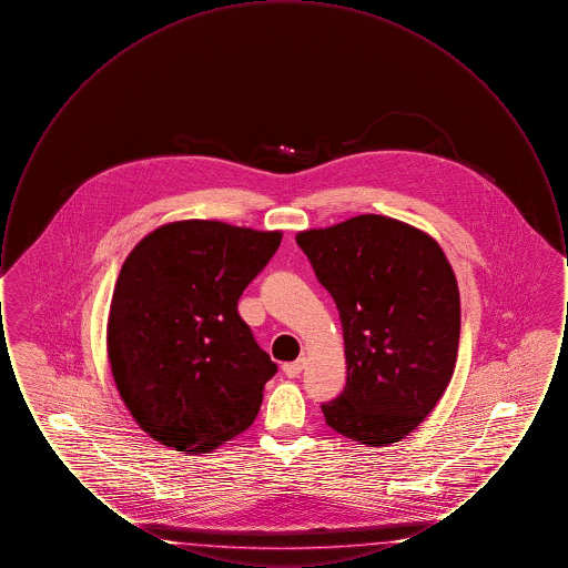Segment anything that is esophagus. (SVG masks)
Returning <instances> with one entry per match:
<instances>
[{
    "instance_id": "esophagus-1",
    "label": "esophagus",
    "mask_w": 568,
    "mask_h": 568,
    "mask_svg": "<svg viewBox=\"0 0 568 568\" xmlns=\"http://www.w3.org/2000/svg\"><path fill=\"white\" fill-rule=\"evenodd\" d=\"M304 366H306V357H297L296 362H290V364L283 366V373H285L287 377H297Z\"/></svg>"
}]
</instances>
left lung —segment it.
I'll list each match as a JSON object with an SVG mask.
<instances>
[{
    "label": "left lung",
    "instance_id": "8db88e82",
    "mask_svg": "<svg viewBox=\"0 0 568 568\" xmlns=\"http://www.w3.org/2000/svg\"><path fill=\"white\" fill-rule=\"evenodd\" d=\"M334 297L347 385L322 405L325 424L359 445L387 447L413 433L445 394L458 359L459 292L430 234L383 215L297 232Z\"/></svg>",
    "mask_w": 568,
    "mask_h": 568
}]
</instances>
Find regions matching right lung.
Listing matches in <instances>:
<instances>
[{
    "label": "right lung",
    "instance_id": "add662e5",
    "mask_svg": "<svg viewBox=\"0 0 568 568\" xmlns=\"http://www.w3.org/2000/svg\"><path fill=\"white\" fill-rule=\"evenodd\" d=\"M283 234L211 219L163 223L135 244L110 300L106 349L135 424L176 452L244 433L276 373L239 315Z\"/></svg>",
    "mask_w": 568,
    "mask_h": 568
}]
</instances>
